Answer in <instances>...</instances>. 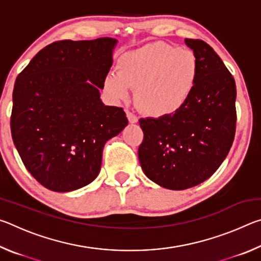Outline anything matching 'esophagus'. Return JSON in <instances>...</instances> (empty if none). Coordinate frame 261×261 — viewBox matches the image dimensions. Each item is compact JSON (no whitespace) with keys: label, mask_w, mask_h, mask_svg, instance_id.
Masks as SVG:
<instances>
[{"label":"esophagus","mask_w":261,"mask_h":261,"mask_svg":"<svg viewBox=\"0 0 261 261\" xmlns=\"http://www.w3.org/2000/svg\"><path fill=\"white\" fill-rule=\"evenodd\" d=\"M125 114H126V117H127V120H129L130 123H137V122H138V117H137L134 113H131L130 110L126 109L125 110Z\"/></svg>","instance_id":"esophagus-1"}]
</instances>
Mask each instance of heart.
Masks as SVG:
<instances>
[{"instance_id":"1","label":"heart","mask_w":261,"mask_h":261,"mask_svg":"<svg viewBox=\"0 0 261 261\" xmlns=\"http://www.w3.org/2000/svg\"><path fill=\"white\" fill-rule=\"evenodd\" d=\"M117 70L105 81L113 99L126 100L130 88H136L135 99L141 110L153 117H167L191 99L199 67L192 50L159 41L126 53Z\"/></svg>"}]
</instances>
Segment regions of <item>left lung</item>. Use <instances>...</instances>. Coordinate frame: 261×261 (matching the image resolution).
Returning a JSON list of instances; mask_svg holds the SVG:
<instances>
[{
	"label": "left lung",
	"mask_w": 261,
	"mask_h": 261,
	"mask_svg": "<svg viewBox=\"0 0 261 261\" xmlns=\"http://www.w3.org/2000/svg\"><path fill=\"white\" fill-rule=\"evenodd\" d=\"M197 56L198 81L185 107L171 116L140 118L138 148L145 175L170 190H185L213 175L230 151L236 132V84L208 43L185 39Z\"/></svg>",
	"instance_id": "8db88e82"
}]
</instances>
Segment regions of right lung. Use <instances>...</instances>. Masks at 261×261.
<instances>
[{
  "mask_svg": "<svg viewBox=\"0 0 261 261\" xmlns=\"http://www.w3.org/2000/svg\"><path fill=\"white\" fill-rule=\"evenodd\" d=\"M116 42L55 41L16 79L12 140L29 173L48 190L73 191L94 180L106 141L127 125L123 108L100 100Z\"/></svg>",
  "mask_w": 261,
  "mask_h": 261,
  "instance_id": "right-lung-1",
  "label": "right lung"
}]
</instances>
